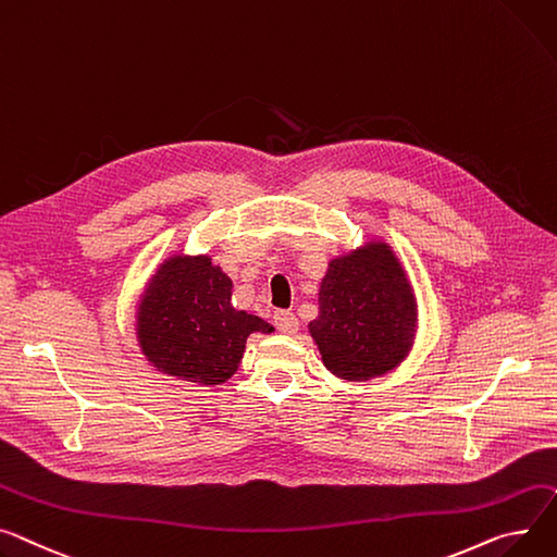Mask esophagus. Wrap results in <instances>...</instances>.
Listing matches in <instances>:
<instances>
[{
    "label": "esophagus",
    "mask_w": 557,
    "mask_h": 557,
    "mask_svg": "<svg viewBox=\"0 0 557 557\" xmlns=\"http://www.w3.org/2000/svg\"><path fill=\"white\" fill-rule=\"evenodd\" d=\"M273 322H275L277 331L288 333V336H290V333L298 331V326H300V322H298V318H295L293 311H277V313L273 315Z\"/></svg>",
    "instance_id": "obj_1"
}]
</instances>
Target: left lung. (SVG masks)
Instances as JSON below:
<instances>
[{
  "label": "left lung",
  "instance_id": "1",
  "mask_svg": "<svg viewBox=\"0 0 557 557\" xmlns=\"http://www.w3.org/2000/svg\"><path fill=\"white\" fill-rule=\"evenodd\" d=\"M318 302L320 315L309 322V331L324 367L336 376H383L410 351L417 302L387 244L369 242L331 259Z\"/></svg>",
  "mask_w": 557,
  "mask_h": 557
}]
</instances>
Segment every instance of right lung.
I'll return each mask as SVG.
<instances>
[{
  "label": "right lung",
  "instance_id": "obj_1",
  "mask_svg": "<svg viewBox=\"0 0 557 557\" xmlns=\"http://www.w3.org/2000/svg\"><path fill=\"white\" fill-rule=\"evenodd\" d=\"M231 295V277L208 255L165 259L138 305L136 333L147 360L181 381H228L250 333L273 331L262 318L237 311Z\"/></svg>",
  "mask_w": 557,
  "mask_h": 557
}]
</instances>
